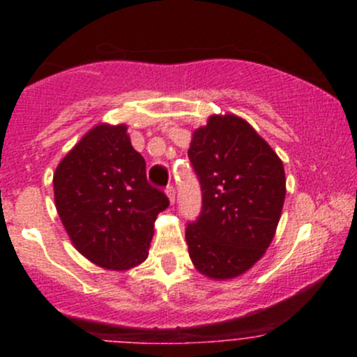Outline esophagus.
Instances as JSON below:
<instances>
[{"instance_id": "1", "label": "esophagus", "mask_w": 357, "mask_h": 357, "mask_svg": "<svg viewBox=\"0 0 357 357\" xmlns=\"http://www.w3.org/2000/svg\"><path fill=\"white\" fill-rule=\"evenodd\" d=\"M165 193H167V197H169V200H171V204H174V200H176L174 186H167V188H165Z\"/></svg>"}]
</instances>
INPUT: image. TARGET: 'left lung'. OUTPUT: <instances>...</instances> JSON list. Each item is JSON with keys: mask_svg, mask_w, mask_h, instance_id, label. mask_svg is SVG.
Here are the masks:
<instances>
[{"mask_svg": "<svg viewBox=\"0 0 357 357\" xmlns=\"http://www.w3.org/2000/svg\"><path fill=\"white\" fill-rule=\"evenodd\" d=\"M188 158L202 192L199 218L186 225L190 259L208 278H235L275 236L287 193L283 164L236 115H212L193 132Z\"/></svg>", "mask_w": 357, "mask_h": 357, "instance_id": "obj_1", "label": "left lung"}]
</instances>
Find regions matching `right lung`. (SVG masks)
Here are the masks:
<instances>
[{
	"instance_id": "obj_1",
	"label": "right lung",
	"mask_w": 357,
	"mask_h": 357,
	"mask_svg": "<svg viewBox=\"0 0 357 357\" xmlns=\"http://www.w3.org/2000/svg\"><path fill=\"white\" fill-rule=\"evenodd\" d=\"M53 186L60 219L84 257L107 269L145 261L169 199L146 179L126 126L91 129L60 162Z\"/></svg>"
}]
</instances>
